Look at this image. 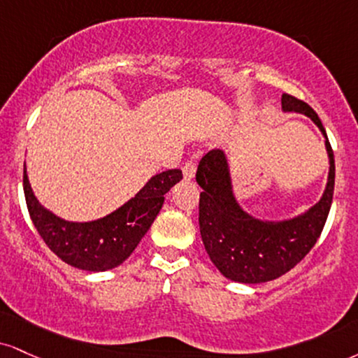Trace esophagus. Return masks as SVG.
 <instances>
[{
  "instance_id": "esophagus-1",
  "label": "esophagus",
  "mask_w": 358,
  "mask_h": 358,
  "mask_svg": "<svg viewBox=\"0 0 358 358\" xmlns=\"http://www.w3.org/2000/svg\"><path fill=\"white\" fill-rule=\"evenodd\" d=\"M182 171H183V178L185 180H192L196 173V163L195 162H187L183 165Z\"/></svg>"
}]
</instances>
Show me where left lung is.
<instances>
[{"label": "left lung", "mask_w": 358, "mask_h": 358, "mask_svg": "<svg viewBox=\"0 0 358 358\" xmlns=\"http://www.w3.org/2000/svg\"><path fill=\"white\" fill-rule=\"evenodd\" d=\"M282 110L308 116L325 138L329 178L322 198L307 212L287 220L253 217L236 200L225 152L212 150L198 163L201 240L213 265L234 282L264 283L294 268L317 243L330 212L335 160L324 124L312 106L292 94H282Z\"/></svg>", "instance_id": "obj_1"}]
</instances>
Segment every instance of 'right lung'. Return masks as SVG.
Instances as JSON below:
<instances>
[{
  "label": "right lung",
  "mask_w": 358,
  "mask_h": 358,
  "mask_svg": "<svg viewBox=\"0 0 358 358\" xmlns=\"http://www.w3.org/2000/svg\"><path fill=\"white\" fill-rule=\"evenodd\" d=\"M180 180V170L157 173L127 203L92 222L64 220L45 208L34 196L27 168L23 190L33 225L56 257L86 272H106L122 265L131 255L160 213L165 193Z\"/></svg>",
  "instance_id": "obj_1"
}]
</instances>
